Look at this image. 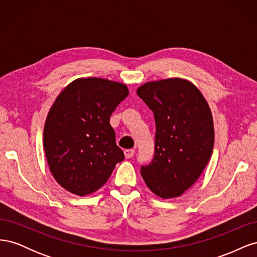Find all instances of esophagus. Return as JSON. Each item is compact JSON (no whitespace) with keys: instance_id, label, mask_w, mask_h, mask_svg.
<instances>
[{"instance_id":"34e87169","label":"esophagus","mask_w":257,"mask_h":257,"mask_svg":"<svg viewBox=\"0 0 257 257\" xmlns=\"http://www.w3.org/2000/svg\"><path fill=\"white\" fill-rule=\"evenodd\" d=\"M134 154H135V150H133V149H126V150H124V155H125L126 159L133 158Z\"/></svg>"}]
</instances>
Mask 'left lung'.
<instances>
[{
	"label": "left lung",
	"mask_w": 257,
	"mask_h": 257,
	"mask_svg": "<svg viewBox=\"0 0 257 257\" xmlns=\"http://www.w3.org/2000/svg\"><path fill=\"white\" fill-rule=\"evenodd\" d=\"M137 94L154 114V157L141 173L162 198L182 195L197 181L211 158L214 128L211 110L192 82L169 78L143 84Z\"/></svg>",
	"instance_id": "left-lung-1"
}]
</instances>
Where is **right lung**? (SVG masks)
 <instances>
[{
    "mask_svg": "<svg viewBox=\"0 0 257 257\" xmlns=\"http://www.w3.org/2000/svg\"><path fill=\"white\" fill-rule=\"evenodd\" d=\"M127 95L125 84L95 77L76 79L60 93L45 122L44 149L62 188L88 195L124 160L109 121Z\"/></svg>",
    "mask_w": 257,
    "mask_h": 257,
    "instance_id": "obj_1",
    "label": "right lung"
}]
</instances>
